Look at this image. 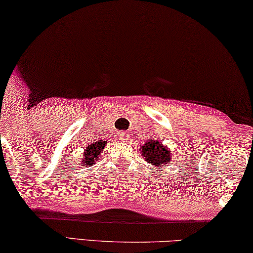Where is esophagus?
I'll return each mask as SVG.
<instances>
[{
  "mask_svg": "<svg viewBox=\"0 0 253 253\" xmlns=\"http://www.w3.org/2000/svg\"><path fill=\"white\" fill-rule=\"evenodd\" d=\"M127 137H128V133H126V131H122V133H119L118 135L119 141H126Z\"/></svg>",
  "mask_w": 253,
  "mask_h": 253,
  "instance_id": "1",
  "label": "esophagus"
}]
</instances>
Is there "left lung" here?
I'll list each match as a JSON object with an SVG mask.
<instances>
[{
  "label": "left lung",
  "mask_w": 253,
  "mask_h": 253,
  "mask_svg": "<svg viewBox=\"0 0 253 253\" xmlns=\"http://www.w3.org/2000/svg\"><path fill=\"white\" fill-rule=\"evenodd\" d=\"M142 156L148 163L160 167L162 164H168L171 160V153L167 147H164L159 141H147L144 146H142Z\"/></svg>",
  "instance_id": "8db88e82"
}]
</instances>
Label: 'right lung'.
I'll return each instance as SVG.
<instances>
[{"label": "right lung", "instance_id": "right-lung-1", "mask_svg": "<svg viewBox=\"0 0 253 253\" xmlns=\"http://www.w3.org/2000/svg\"><path fill=\"white\" fill-rule=\"evenodd\" d=\"M106 143L107 141H99L87 146V148H85V152H84L82 159L83 166L91 167L92 164L94 163V161H97L100 158V154H101L102 148L105 147Z\"/></svg>", "mask_w": 253, "mask_h": 253}]
</instances>
